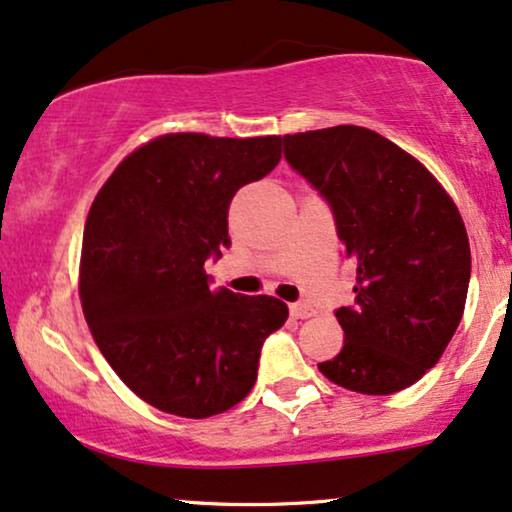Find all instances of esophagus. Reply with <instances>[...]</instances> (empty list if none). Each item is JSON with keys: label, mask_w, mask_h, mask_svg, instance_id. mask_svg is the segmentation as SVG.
<instances>
[{"label": "esophagus", "mask_w": 512, "mask_h": 512, "mask_svg": "<svg viewBox=\"0 0 512 512\" xmlns=\"http://www.w3.org/2000/svg\"><path fill=\"white\" fill-rule=\"evenodd\" d=\"M289 313H292V318H299V320H306V318H313L315 315V308L304 304V301H299V304H292L289 306Z\"/></svg>", "instance_id": "1"}]
</instances>
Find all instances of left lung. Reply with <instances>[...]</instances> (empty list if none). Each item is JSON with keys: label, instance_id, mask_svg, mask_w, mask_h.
I'll use <instances>...</instances> for the list:
<instances>
[{"label": "left lung", "instance_id": "8db88e82", "mask_svg": "<svg viewBox=\"0 0 512 512\" xmlns=\"http://www.w3.org/2000/svg\"><path fill=\"white\" fill-rule=\"evenodd\" d=\"M285 159L330 206L353 263V304L334 311L344 346L327 380L387 396L434 368L463 318L470 242L432 173L358 125L285 135Z\"/></svg>", "mask_w": 512, "mask_h": 512}]
</instances>
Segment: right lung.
<instances>
[{
  "label": "right lung",
  "mask_w": 512,
  "mask_h": 512,
  "mask_svg": "<svg viewBox=\"0 0 512 512\" xmlns=\"http://www.w3.org/2000/svg\"><path fill=\"white\" fill-rule=\"evenodd\" d=\"M282 137H156L113 170L82 237L80 301L94 342L140 399L180 418L232 408L263 342L287 320L275 296L213 292L204 263L230 246L239 187L282 159Z\"/></svg>",
  "instance_id": "1"
}]
</instances>
